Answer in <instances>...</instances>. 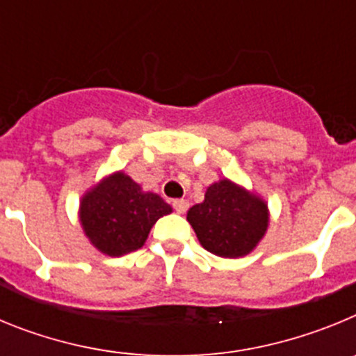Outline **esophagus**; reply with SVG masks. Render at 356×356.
Returning <instances> with one entry per match:
<instances>
[{"label": "esophagus", "mask_w": 356, "mask_h": 356, "mask_svg": "<svg viewBox=\"0 0 356 356\" xmlns=\"http://www.w3.org/2000/svg\"><path fill=\"white\" fill-rule=\"evenodd\" d=\"M172 209L178 213H185L188 209V201L187 200H175L172 201Z\"/></svg>", "instance_id": "obj_1"}]
</instances>
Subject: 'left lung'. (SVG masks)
Segmentation results:
<instances>
[{
	"label": "left lung",
	"instance_id": "left-lung-1",
	"mask_svg": "<svg viewBox=\"0 0 356 356\" xmlns=\"http://www.w3.org/2000/svg\"><path fill=\"white\" fill-rule=\"evenodd\" d=\"M187 221L207 251L225 259H237L259 244L269 216L260 197L229 180H221L207 188L203 203L188 210Z\"/></svg>",
	"mask_w": 356,
	"mask_h": 356
}]
</instances>
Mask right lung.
<instances>
[{
	"label": "right lung",
	"mask_w": 356,
	"mask_h": 356,
	"mask_svg": "<svg viewBox=\"0 0 356 356\" xmlns=\"http://www.w3.org/2000/svg\"><path fill=\"white\" fill-rule=\"evenodd\" d=\"M171 207L153 193H143L130 176L115 172L85 194L80 221L85 235L110 257L139 250L151 226Z\"/></svg>",
	"instance_id": "obj_1"
}]
</instances>
